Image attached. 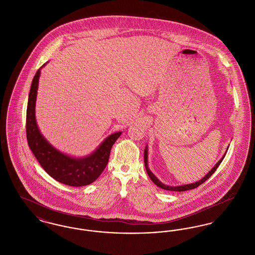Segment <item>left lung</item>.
<instances>
[{
    "mask_svg": "<svg viewBox=\"0 0 255 255\" xmlns=\"http://www.w3.org/2000/svg\"><path fill=\"white\" fill-rule=\"evenodd\" d=\"M225 156H226V154L224 155V157L221 158L220 160H219L218 162H217V164L212 168V169L210 170L207 174H206V176L201 180V181H199V182H193V183H190V184H185V185H180V186H168V185H165V184H163V183H161V182L158 181V179H157V177L150 171V169L148 168V164H147V148L145 149V151H144V164H145V168L146 171H147V174H148V176L150 177V179L154 182V183L158 186V187H160V188H162V189H165V190H169V191H178V192H180V191H186V190H190V189H194V188H197L199 185H201L202 183H204V182L207 181V179H209L211 176H212V174H214V172L216 171V169L218 168L219 165H220V163L222 162V160L224 159L225 158Z\"/></svg>",
    "mask_w": 255,
    "mask_h": 255,
    "instance_id": "obj_1",
    "label": "left lung"
}]
</instances>
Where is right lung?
Masks as SVG:
<instances>
[{
	"instance_id": "obj_1",
	"label": "right lung",
	"mask_w": 255,
	"mask_h": 255,
	"mask_svg": "<svg viewBox=\"0 0 255 255\" xmlns=\"http://www.w3.org/2000/svg\"><path fill=\"white\" fill-rule=\"evenodd\" d=\"M40 69L33 77L27 101L25 132L28 146L41 166L57 182L71 186L88 185L95 182L105 169L109 160L111 149L122 133L119 132L109 135L97 151L86 158H70L54 149L40 133L35 120V102Z\"/></svg>"
}]
</instances>
